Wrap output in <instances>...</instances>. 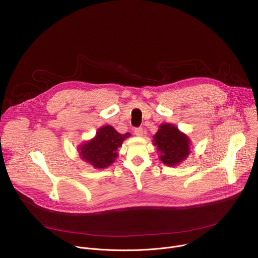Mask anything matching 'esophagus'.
<instances>
[{
	"label": "esophagus",
	"instance_id": "obj_1",
	"mask_svg": "<svg viewBox=\"0 0 258 258\" xmlns=\"http://www.w3.org/2000/svg\"><path fill=\"white\" fill-rule=\"evenodd\" d=\"M143 133H144V130L142 127H137L135 128V135L138 136V137H142L143 136Z\"/></svg>",
	"mask_w": 258,
	"mask_h": 258
}]
</instances>
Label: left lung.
<instances>
[{
    "mask_svg": "<svg viewBox=\"0 0 258 258\" xmlns=\"http://www.w3.org/2000/svg\"><path fill=\"white\" fill-rule=\"evenodd\" d=\"M153 142L160 153L159 159L168 166L179 164L190 154V139L173 124L162 123Z\"/></svg>",
    "mask_w": 258,
    "mask_h": 258,
    "instance_id": "1",
    "label": "left lung"
}]
</instances>
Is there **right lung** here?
Returning a JSON list of instances; mask_svg holds the SVG:
<instances>
[{
    "label": "right lung",
    "instance_id": "1",
    "mask_svg": "<svg viewBox=\"0 0 258 258\" xmlns=\"http://www.w3.org/2000/svg\"><path fill=\"white\" fill-rule=\"evenodd\" d=\"M130 136V133L121 135L111 125H104L98 130L95 138L79 147L80 156L95 168H105L115 161L117 149Z\"/></svg>",
    "mask_w": 258,
    "mask_h": 258
}]
</instances>
